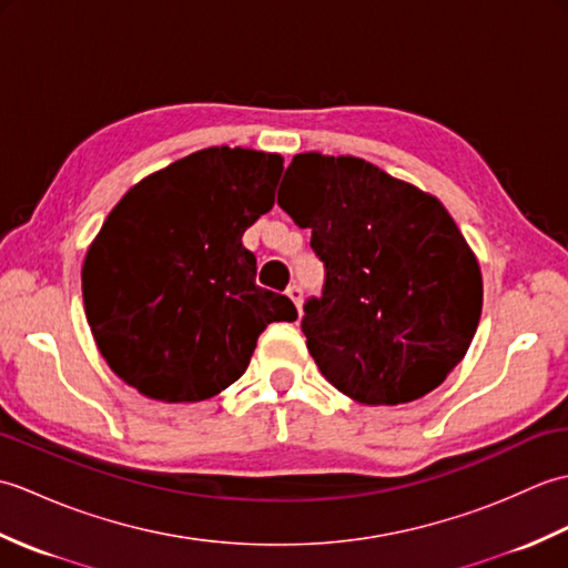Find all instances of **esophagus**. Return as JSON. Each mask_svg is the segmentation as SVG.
<instances>
[{"instance_id": "esophagus-1", "label": "esophagus", "mask_w": 568, "mask_h": 568, "mask_svg": "<svg viewBox=\"0 0 568 568\" xmlns=\"http://www.w3.org/2000/svg\"><path fill=\"white\" fill-rule=\"evenodd\" d=\"M287 297H291L293 300V303H295V307H297V312H300V315H303V287H300V285H291V287H287Z\"/></svg>"}]
</instances>
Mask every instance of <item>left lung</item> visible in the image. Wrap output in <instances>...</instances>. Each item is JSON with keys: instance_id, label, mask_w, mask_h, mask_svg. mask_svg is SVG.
Wrapping results in <instances>:
<instances>
[{"instance_id": "8db88e82", "label": "left lung", "mask_w": 568, "mask_h": 568, "mask_svg": "<svg viewBox=\"0 0 568 568\" xmlns=\"http://www.w3.org/2000/svg\"><path fill=\"white\" fill-rule=\"evenodd\" d=\"M277 204L324 261V295L303 332L322 376L361 405H403L462 364L484 307V275L429 192L356 155H293Z\"/></svg>"}]
</instances>
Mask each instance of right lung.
Masks as SVG:
<instances>
[{"instance_id": "1", "label": "right lung", "mask_w": 568, "mask_h": 568, "mask_svg": "<svg viewBox=\"0 0 568 568\" xmlns=\"http://www.w3.org/2000/svg\"><path fill=\"white\" fill-rule=\"evenodd\" d=\"M283 155L212 146L161 168L106 216L82 263L88 324L119 378L161 403H200L246 371L285 295L256 285L241 244L271 212Z\"/></svg>"}]
</instances>
